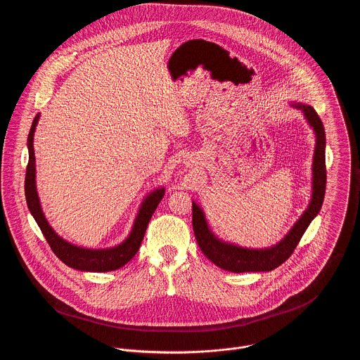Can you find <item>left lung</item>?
<instances>
[{
  "instance_id": "1",
  "label": "left lung",
  "mask_w": 360,
  "mask_h": 360,
  "mask_svg": "<svg viewBox=\"0 0 360 360\" xmlns=\"http://www.w3.org/2000/svg\"><path fill=\"white\" fill-rule=\"evenodd\" d=\"M292 106L304 112L305 119L316 134V147L311 166V198L308 209L297 220L288 234L270 248L252 250L219 240L206 221L204 210L193 201V229L197 243L210 262L223 270L233 273L270 271L292 255L310 221L317 216L323 205L326 193V133L323 123L310 105L292 103Z\"/></svg>"
}]
</instances>
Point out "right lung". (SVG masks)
Listing matches in <instances>:
<instances>
[{"mask_svg": "<svg viewBox=\"0 0 360 360\" xmlns=\"http://www.w3.org/2000/svg\"><path fill=\"white\" fill-rule=\"evenodd\" d=\"M40 113L34 117L29 137H27V148H29V163L26 167V179H25V195L26 202L30 213L33 214L34 220L37 221L41 233L44 234L47 243L50 244L53 254L59 257L65 264H68L72 269L82 270V271H110L116 270L122 266H124L127 262H130L133 257L140 250V245L143 243L147 226L151 220V216L156 210V206L162 201L165 195V188L154 190L140 206L137 217L134 220L133 229L129 234V237L119 245L112 248H103V250H91V248H82L77 245H73L59 237L51 226L49 224L43 209L40 205L37 188H36V158H34V148H33V137L36 131V126L39 123Z\"/></svg>", "mask_w": 360, "mask_h": 360, "instance_id": "1", "label": "right lung"}]
</instances>
